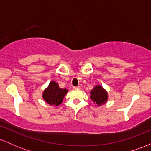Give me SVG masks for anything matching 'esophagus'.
Masks as SVG:
<instances>
[{
  "instance_id": "34e87169",
  "label": "esophagus",
  "mask_w": 151,
  "mask_h": 151,
  "mask_svg": "<svg viewBox=\"0 0 151 151\" xmlns=\"http://www.w3.org/2000/svg\"><path fill=\"white\" fill-rule=\"evenodd\" d=\"M73 89H80V86H73Z\"/></svg>"
}]
</instances>
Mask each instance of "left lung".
<instances>
[{
    "mask_svg": "<svg viewBox=\"0 0 151 151\" xmlns=\"http://www.w3.org/2000/svg\"><path fill=\"white\" fill-rule=\"evenodd\" d=\"M90 99L97 106L104 104L108 100V93L101 85H96L90 91Z\"/></svg>",
    "mask_w": 151,
    "mask_h": 151,
    "instance_id": "8db88e82",
    "label": "left lung"
}]
</instances>
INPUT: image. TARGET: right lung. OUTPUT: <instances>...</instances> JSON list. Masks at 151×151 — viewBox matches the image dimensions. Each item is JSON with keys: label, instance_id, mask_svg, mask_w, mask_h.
I'll list each match as a JSON object with an SVG mask.
<instances>
[{"label": "right lung", "instance_id": "add662e5", "mask_svg": "<svg viewBox=\"0 0 151 151\" xmlns=\"http://www.w3.org/2000/svg\"><path fill=\"white\" fill-rule=\"evenodd\" d=\"M67 92L68 90L60 88L56 81H52L43 91L42 98L50 106H58L63 101V99Z\"/></svg>", "mask_w": 151, "mask_h": 151}]
</instances>
